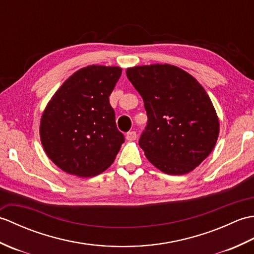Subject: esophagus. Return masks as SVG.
<instances>
[{
  "label": "esophagus",
  "mask_w": 254,
  "mask_h": 254,
  "mask_svg": "<svg viewBox=\"0 0 254 254\" xmlns=\"http://www.w3.org/2000/svg\"><path fill=\"white\" fill-rule=\"evenodd\" d=\"M136 136H137V134H136V132H135V131H130V132H127V135H126V137H127V141H134V139L136 138Z\"/></svg>",
  "instance_id": "obj_1"
}]
</instances>
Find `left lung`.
Returning <instances> with one entry per match:
<instances>
[{"mask_svg": "<svg viewBox=\"0 0 254 254\" xmlns=\"http://www.w3.org/2000/svg\"><path fill=\"white\" fill-rule=\"evenodd\" d=\"M142 96L147 123L139 146L156 168L185 175L207 157L216 144L219 122L206 91L183 69L170 64L127 68Z\"/></svg>", "mask_w": 254, "mask_h": 254, "instance_id": "left-lung-1", "label": "left lung"}]
</instances>
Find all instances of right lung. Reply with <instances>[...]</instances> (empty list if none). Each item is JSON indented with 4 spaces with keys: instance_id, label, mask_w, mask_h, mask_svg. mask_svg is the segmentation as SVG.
<instances>
[{
    "instance_id": "obj_1",
    "label": "right lung",
    "mask_w": 254,
    "mask_h": 254,
    "mask_svg": "<svg viewBox=\"0 0 254 254\" xmlns=\"http://www.w3.org/2000/svg\"><path fill=\"white\" fill-rule=\"evenodd\" d=\"M117 66L89 65L68 77L48 104L40 122L45 152L63 171L101 174L124 143L109 96L121 76Z\"/></svg>"
}]
</instances>
